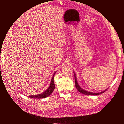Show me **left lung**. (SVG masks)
<instances>
[{
	"label": "left lung",
	"instance_id": "left-lung-1",
	"mask_svg": "<svg viewBox=\"0 0 124 124\" xmlns=\"http://www.w3.org/2000/svg\"><path fill=\"white\" fill-rule=\"evenodd\" d=\"M74 76H75V87L76 88V89L78 90L80 93H82L83 94H86V95H99V94H101V93H104V92L107 90V89L105 90L104 91H102V92H100V93H91V92H89V91H87L86 90H85L84 89H83L82 88H81L79 86L78 84L77 83V79H76V74L74 72Z\"/></svg>",
	"mask_w": 124,
	"mask_h": 124
}]
</instances>
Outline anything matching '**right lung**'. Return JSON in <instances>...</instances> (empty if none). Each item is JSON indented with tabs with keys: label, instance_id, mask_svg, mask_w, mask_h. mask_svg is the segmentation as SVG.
<instances>
[{
	"label": "right lung",
	"instance_id": "obj_1",
	"mask_svg": "<svg viewBox=\"0 0 124 124\" xmlns=\"http://www.w3.org/2000/svg\"><path fill=\"white\" fill-rule=\"evenodd\" d=\"M55 73L56 72H55L54 75H53L51 80L50 86L48 87V88L44 92H43V93L40 94H38L34 95H30V96H29V97L33 98V99H42V98H45L49 96V95L52 93V92L54 91L55 88V85L54 83V76Z\"/></svg>",
	"mask_w": 124,
	"mask_h": 124
}]
</instances>
